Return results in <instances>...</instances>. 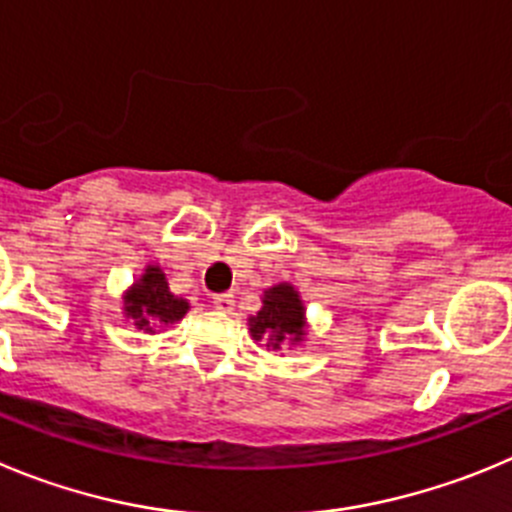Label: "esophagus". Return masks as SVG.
<instances>
[{
	"label": "esophagus",
	"instance_id": "esophagus-1",
	"mask_svg": "<svg viewBox=\"0 0 512 512\" xmlns=\"http://www.w3.org/2000/svg\"><path fill=\"white\" fill-rule=\"evenodd\" d=\"M214 308L222 310V313H232L234 308V295L232 293H222V295H214Z\"/></svg>",
	"mask_w": 512,
	"mask_h": 512
}]
</instances>
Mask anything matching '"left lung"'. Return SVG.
<instances>
[{"instance_id":"1","label":"left lung","mask_w":512,"mask_h":512,"mask_svg":"<svg viewBox=\"0 0 512 512\" xmlns=\"http://www.w3.org/2000/svg\"><path fill=\"white\" fill-rule=\"evenodd\" d=\"M250 331L255 341L267 338L272 348H280L285 338L300 341L303 333V303L290 285H275L262 298L260 313L250 318Z\"/></svg>"}]
</instances>
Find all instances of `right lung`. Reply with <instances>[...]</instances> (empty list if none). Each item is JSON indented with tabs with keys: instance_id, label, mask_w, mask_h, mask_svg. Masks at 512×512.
<instances>
[{
	"instance_id": "obj_1",
	"label": "right lung",
	"mask_w": 512,
	"mask_h": 512,
	"mask_svg": "<svg viewBox=\"0 0 512 512\" xmlns=\"http://www.w3.org/2000/svg\"><path fill=\"white\" fill-rule=\"evenodd\" d=\"M186 310H189V303L171 293L164 272L156 265L146 267L141 280L126 295V315H131L143 331H154L156 326L181 321Z\"/></svg>"
}]
</instances>
